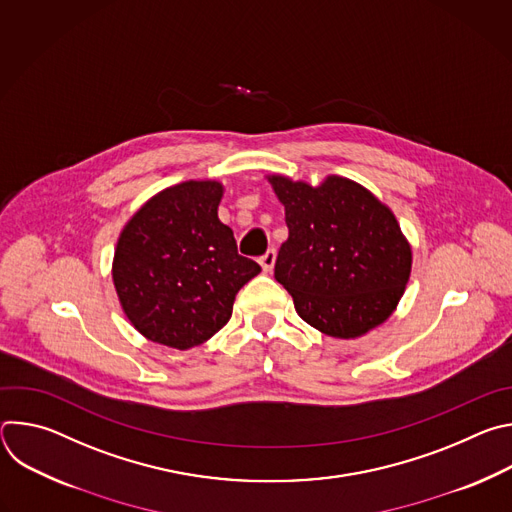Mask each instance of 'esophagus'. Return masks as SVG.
<instances>
[{
    "mask_svg": "<svg viewBox=\"0 0 512 512\" xmlns=\"http://www.w3.org/2000/svg\"><path fill=\"white\" fill-rule=\"evenodd\" d=\"M275 257H277L275 249H269L265 255H261V257H259V263H261V267H263V271H265V273H269V271L273 269V265H275Z\"/></svg>",
    "mask_w": 512,
    "mask_h": 512,
    "instance_id": "esophagus-1",
    "label": "esophagus"
}]
</instances>
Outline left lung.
<instances>
[{
    "mask_svg": "<svg viewBox=\"0 0 512 512\" xmlns=\"http://www.w3.org/2000/svg\"><path fill=\"white\" fill-rule=\"evenodd\" d=\"M269 182L289 231L275 279L300 318L334 338H356L383 324L411 273V247L393 212L340 176L316 188L283 176Z\"/></svg>",
    "mask_w": 512,
    "mask_h": 512,
    "instance_id": "left-lung-1",
    "label": "left lung"
}]
</instances>
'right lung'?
I'll use <instances>...</instances> for the list:
<instances>
[{
	"label": "right lung",
	"instance_id": "right-lung-1",
	"mask_svg": "<svg viewBox=\"0 0 512 512\" xmlns=\"http://www.w3.org/2000/svg\"><path fill=\"white\" fill-rule=\"evenodd\" d=\"M223 186L182 182L145 202L125 225L113 283L129 322L152 342L186 350L206 342L233 314L237 291L261 267L239 255L218 221Z\"/></svg>",
	"mask_w": 512,
	"mask_h": 512
}]
</instances>
